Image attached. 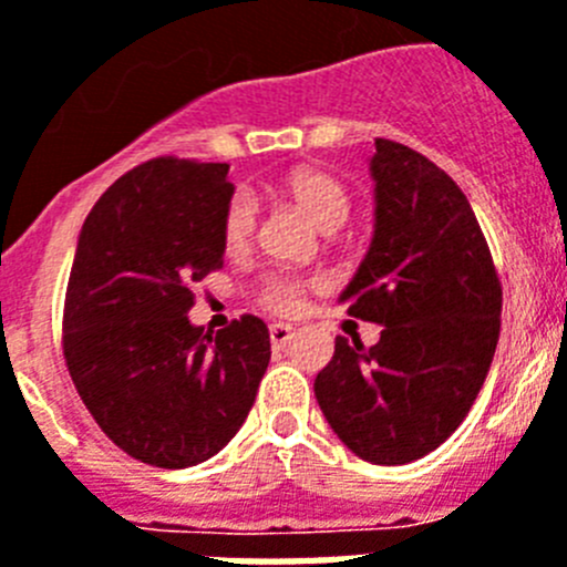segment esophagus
<instances>
[{
	"mask_svg": "<svg viewBox=\"0 0 567 567\" xmlns=\"http://www.w3.org/2000/svg\"><path fill=\"white\" fill-rule=\"evenodd\" d=\"M290 339H293V328H290V324H270V344H274V348H285Z\"/></svg>",
	"mask_w": 567,
	"mask_h": 567,
	"instance_id": "esophagus-1",
	"label": "esophagus"
}]
</instances>
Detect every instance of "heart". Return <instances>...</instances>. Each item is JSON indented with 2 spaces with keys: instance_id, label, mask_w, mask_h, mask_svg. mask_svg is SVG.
I'll return each mask as SVG.
<instances>
[{
  "instance_id": "heart-1",
  "label": "heart",
  "mask_w": 567,
  "mask_h": 567,
  "mask_svg": "<svg viewBox=\"0 0 567 567\" xmlns=\"http://www.w3.org/2000/svg\"><path fill=\"white\" fill-rule=\"evenodd\" d=\"M290 199L297 202L302 214L324 234L342 228L351 216V196L348 190L322 171H297L285 182ZM256 230V202L248 190L230 196L223 216V239L228 250H245ZM305 282L293 277H268L262 285V302L270 311L293 313L302 305Z\"/></svg>"
}]
</instances>
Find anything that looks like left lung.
<instances>
[{
    "label": "left lung",
    "mask_w": 567,
    "mask_h": 567,
    "mask_svg": "<svg viewBox=\"0 0 567 567\" xmlns=\"http://www.w3.org/2000/svg\"><path fill=\"white\" fill-rule=\"evenodd\" d=\"M373 236L339 302L382 324L365 348L337 337L313 393L359 460L405 465L460 427L499 339L502 288L474 208L408 145L377 140Z\"/></svg>",
    "instance_id": "1"
}]
</instances>
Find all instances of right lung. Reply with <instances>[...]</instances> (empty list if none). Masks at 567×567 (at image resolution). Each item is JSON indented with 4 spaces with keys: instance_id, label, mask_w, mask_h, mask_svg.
Here are the masks:
<instances>
[{
    "instance_id": "1",
    "label": "right lung",
    "mask_w": 567,
    "mask_h": 567,
    "mask_svg": "<svg viewBox=\"0 0 567 567\" xmlns=\"http://www.w3.org/2000/svg\"><path fill=\"white\" fill-rule=\"evenodd\" d=\"M234 185L223 162L162 156L127 171L79 230L65 293V362L102 431L154 467L219 454L270 362L268 324L216 333L188 319L190 282L223 268Z\"/></svg>"
}]
</instances>
